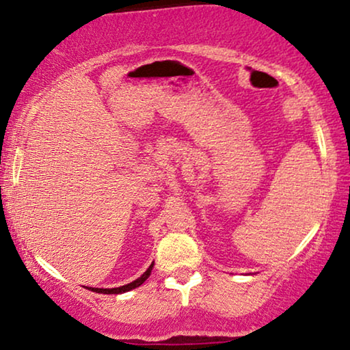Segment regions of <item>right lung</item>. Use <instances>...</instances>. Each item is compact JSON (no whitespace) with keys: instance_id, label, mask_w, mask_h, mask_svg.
<instances>
[{"instance_id":"1","label":"right lung","mask_w":350,"mask_h":350,"mask_svg":"<svg viewBox=\"0 0 350 350\" xmlns=\"http://www.w3.org/2000/svg\"><path fill=\"white\" fill-rule=\"evenodd\" d=\"M152 269H153V262L150 264V267H148L141 277L136 278V280L131 282V283H128V285H123V286H118V288H88V290H91L94 293H100V295H121V293L131 291V290H134V288L141 286L142 283L146 282L148 277H150Z\"/></svg>"}]
</instances>
